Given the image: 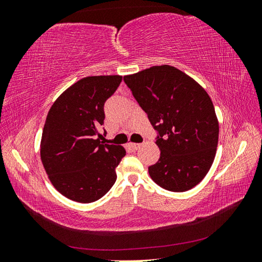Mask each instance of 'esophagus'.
Listing matches in <instances>:
<instances>
[{"label": "esophagus", "mask_w": 262, "mask_h": 262, "mask_svg": "<svg viewBox=\"0 0 262 262\" xmlns=\"http://www.w3.org/2000/svg\"><path fill=\"white\" fill-rule=\"evenodd\" d=\"M141 143H129V147L133 149V150H137L141 148Z\"/></svg>", "instance_id": "1"}]
</instances>
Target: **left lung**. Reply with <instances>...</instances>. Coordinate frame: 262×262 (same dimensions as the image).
I'll use <instances>...</instances> for the list:
<instances>
[{
  "mask_svg": "<svg viewBox=\"0 0 262 262\" xmlns=\"http://www.w3.org/2000/svg\"><path fill=\"white\" fill-rule=\"evenodd\" d=\"M157 132L158 162L151 179L171 192H186L205 178L219 143V121L205 89L172 66H154L123 76Z\"/></svg>",
  "mask_w": 262,
  "mask_h": 262,
  "instance_id": "left-lung-1",
  "label": "left lung"
}]
</instances>
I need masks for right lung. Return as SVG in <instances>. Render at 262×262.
<instances>
[{"mask_svg":"<svg viewBox=\"0 0 262 262\" xmlns=\"http://www.w3.org/2000/svg\"><path fill=\"white\" fill-rule=\"evenodd\" d=\"M122 76H89L68 88L47 114L40 157L53 186L70 200H99L117 180L115 167L126 155L121 145L103 144L104 104Z\"/></svg>","mask_w":262,"mask_h":262,"instance_id":"add662e5","label":"right lung"}]
</instances>
